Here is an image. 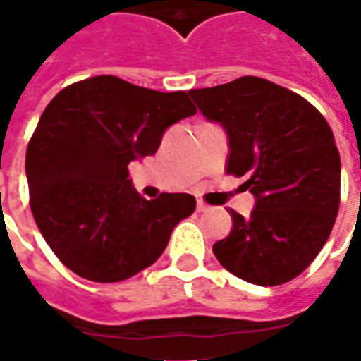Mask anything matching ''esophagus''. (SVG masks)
<instances>
[{"label":"esophagus","mask_w":361,"mask_h":361,"mask_svg":"<svg viewBox=\"0 0 361 361\" xmlns=\"http://www.w3.org/2000/svg\"><path fill=\"white\" fill-rule=\"evenodd\" d=\"M209 209H211V207L204 203V201H197V212H207Z\"/></svg>","instance_id":"1"}]
</instances>
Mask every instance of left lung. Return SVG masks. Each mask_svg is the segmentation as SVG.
Returning <instances> with one entry per match:
<instances>
[{
	"instance_id": "obj_1",
	"label": "left lung",
	"mask_w": 361,
	"mask_h": 361,
	"mask_svg": "<svg viewBox=\"0 0 361 361\" xmlns=\"http://www.w3.org/2000/svg\"><path fill=\"white\" fill-rule=\"evenodd\" d=\"M197 108L226 129V173L247 176V219L212 245L238 279L279 286L302 274L331 235L341 204V154L323 114L303 96L261 77L189 90Z\"/></svg>"
}]
</instances>
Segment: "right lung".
Returning a JSON list of instances; mask_svg holds the SVG:
<instances>
[{
  "label": "right lung",
  "instance_id": "1",
  "mask_svg": "<svg viewBox=\"0 0 361 361\" xmlns=\"http://www.w3.org/2000/svg\"><path fill=\"white\" fill-rule=\"evenodd\" d=\"M197 114L188 92H158L111 75L54 96L27 149L36 226L63 265L92 282H119L157 261L173 226L195 211L189 193L152 201L127 166L150 157L168 127Z\"/></svg>",
  "mask_w": 361,
  "mask_h": 361
}]
</instances>
